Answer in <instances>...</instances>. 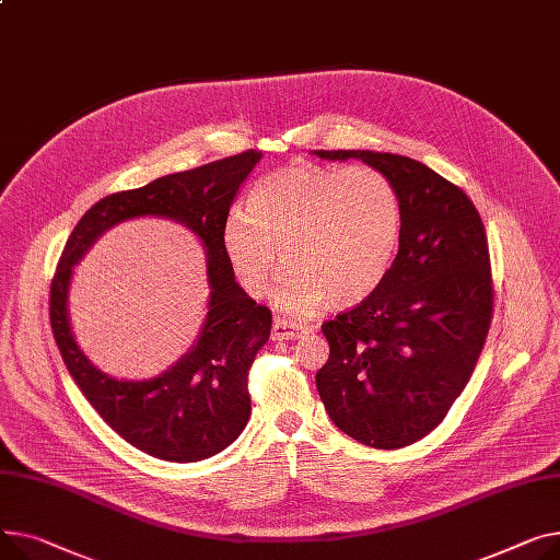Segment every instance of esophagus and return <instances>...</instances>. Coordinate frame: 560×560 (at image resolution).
I'll return each mask as SVG.
<instances>
[{
  "label": "esophagus",
  "instance_id": "esophagus-1",
  "mask_svg": "<svg viewBox=\"0 0 560 560\" xmlns=\"http://www.w3.org/2000/svg\"><path fill=\"white\" fill-rule=\"evenodd\" d=\"M308 330H311L308 326H302V324H296V322H288V319H281V317H277L275 324H272L275 340H296V338H302V335L308 332Z\"/></svg>",
  "mask_w": 560,
  "mask_h": 560
}]
</instances>
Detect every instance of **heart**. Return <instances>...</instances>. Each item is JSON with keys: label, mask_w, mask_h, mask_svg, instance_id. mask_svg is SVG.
Returning a JSON list of instances; mask_svg holds the SVG:
<instances>
[{"label": "heart", "mask_w": 560, "mask_h": 560, "mask_svg": "<svg viewBox=\"0 0 560 560\" xmlns=\"http://www.w3.org/2000/svg\"><path fill=\"white\" fill-rule=\"evenodd\" d=\"M245 209L222 225V252L252 296L268 294L283 256L290 275L277 304L300 317L366 300L389 275L402 234L396 186L369 166H285L252 186Z\"/></svg>", "instance_id": "heart-1"}]
</instances>
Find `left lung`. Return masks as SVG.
I'll return each instance as SVG.
<instances>
[{"instance_id": "left-lung-1", "label": "left lung", "mask_w": 560, "mask_h": 560, "mask_svg": "<svg viewBox=\"0 0 560 560\" xmlns=\"http://www.w3.org/2000/svg\"><path fill=\"white\" fill-rule=\"evenodd\" d=\"M362 160L402 202L398 254L385 281L322 324L330 355L315 383L330 421L355 441L396 451L430 434L472 376L493 317L489 241L472 200L425 164L374 151Z\"/></svg>"}]
</instances>
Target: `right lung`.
I'll return each mask as SVG.
<instances>
[{
  "instance_id": "right-lung-1",
  "label": "right lung",
  "mask_w": 560,
  "mask_h": 560,
  "mask_svg": "<svg viewBox=\"0 0 560 560\" xmlns=\"http://www.w3.org/2000/svg\"><path fill=\"white\" fill-rule=\"evenodd\" d=\"M258 151H245L191 171L158 177L141 189L98 200L73 228L51 279L49 317L71 378L101 419L137 451L175 464L200 462L225 451L245 430L252 402L249 366L270 338L272 313L249 300L222 252L220 232L238 186ZM141 214L182 221L208 249L210 313L195 349L151 382H117L98 372L78 349L68 326L70 270L109 226Z\"/></svg>"
}]
</instances>
